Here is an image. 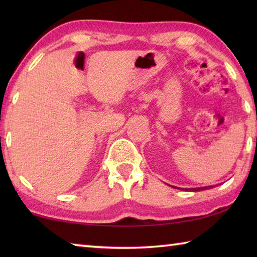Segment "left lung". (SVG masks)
<instances>
[{
  "mask_svg": "<svg viewBox=\"0 0 257 257\" xmlns=\"http://www.w3.org/2000/svg\"><path fill=\"white\" fill-rule=\"evenodd\" d=\"M177 188V187H175ZM214 188V186H205V187H198V188H185V190H189V191H201V190H206V189H211Z\"/></svg>",
  "mask_w": 257,
  "mask_h": 257,
  "instance_id": "left-lung-1",
  "label": "left lung"
}]
</instances>
